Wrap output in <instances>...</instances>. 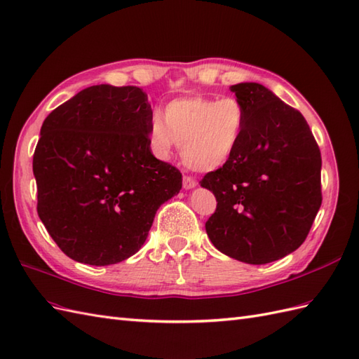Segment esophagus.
<instances>
[{"instance_id":"1","label":"esophagus","mask_w":359,"mask_h":359,"mask_svg":"<svg viewBox=\"0 0 359 359\" xmlns=\"http://www.w3.org/2000/svg\"><path fill=\"white\" fill-rule=\"evenodd\" d=\"M196 187H197V180L196 179H192L189 176L183 177V188H185V189H192V188H196Z\"/></svg>"}]
</instances>
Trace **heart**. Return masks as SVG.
<instances>
[{"instance_id": "heart-1", "label": "heart", "mask_w": 359, "mask_h": 359, "mask_svg": "<svg viewBox=\"0 0 359 359\" xmlns=\"http://www.w3.org/2000/svg\"><path fill=\"white\" fill-rule=\"evenodd\" d=\"M247 123L245 107L235 97L187 95L174 98L151 116L149 144L161 161L180 142V158L197 172L223 168L240 149Z\"/></svg>"}]
</instances>
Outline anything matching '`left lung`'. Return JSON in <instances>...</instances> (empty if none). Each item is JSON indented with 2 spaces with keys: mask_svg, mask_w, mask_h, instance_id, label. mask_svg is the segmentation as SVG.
<instances>
[{
  "mask_svg": "<svg viewBox=\"0 0 359 359\" xmlns=\"http://www.w3.org/2000/svg\"><path fill=\"white\" fill-rule=\"evenodd\" d=\"M247 112L240 149L200 185L212 191L206 233L245 264L278 261L306 240L321 206V154L306 119L259 83L231 86Z\"/></svg>",
  "mask_w": 359,
  "mask_h": 359,
  "instance_id": "1",
  "label": "left lung"
}]
</instances>
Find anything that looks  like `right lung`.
Segmentation results:
<instances>
[{
  "label": "right lung",
  "instance_id": "1",
  "mask_svg": "<svg viewBox=\"0 0 359 359\" xmlns=\"http://www.w3.org/2000/svg\"><path fill=\"white\" fill-rule=\"evenodd\" d=\"M151 116L141 88L97 85L45 118L33 154L38 214L71 259L130 258L156 210L182 189L180 171L151 153Z\"/></svg>",
  "mask_w": 359,
  "mask_h": 359
}]
</instances>
